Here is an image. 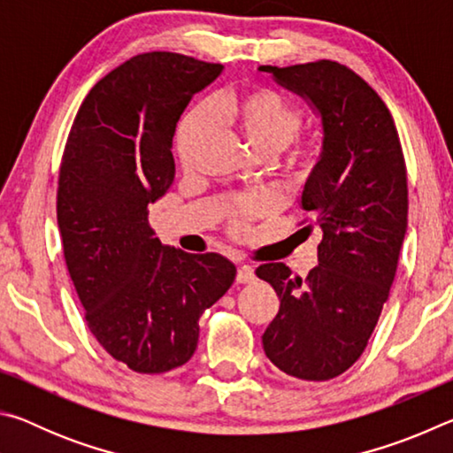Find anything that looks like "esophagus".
<instances>
[{"instance_id":"obj_1","label":"esophagus","mask_w":453,"mask_h":453,"mask_svg":"<svg viewBox=\"0 0 453 453\" xmlns=\"http://www.w3.org/2000/svg\"><path fill=\"white\" fill-rule=\"evenodd\" d=\"M235 280L240 281V283H250V281H254V280H256V272H254V267H251V265H240V267H237V275H235Z\"/></svg>"}]
</instances>
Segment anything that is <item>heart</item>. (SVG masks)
<instances>
[{"label": "heart", "instance_id": "b5f03b06", "mask_svg": "<svg viewBox=\"0 0 453 453\" xmlns=\"http://www.w3.org/2000/svg\"><path fill=\"white\" fill-rule=\"evenodd\" d=\"M211 124L232 129L259 157H275L296 140L302 127V113L286 97L267 86L227 91L211 99L208 110L191 111L181 121L175 150L183 170H191L208 148L213 135ZM318 142H305L278 165L281 178L291 186H302L318 164ZM267 199L251 197L237 205L235 229L243 227V218L267 210Z\"/></svg>", "mask_w": 453, "mask_h": 453}]
</instances>
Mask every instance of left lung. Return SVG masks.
<instances>
[{
  "label": "left lung",
  "instance_id": "left-lung-1",
  "mask_svg": "<svg viewBox=\"0 0 453 453\" xmlns=\"http://www.w3.org/2000/svg\"><path fill=\"white\" fill-rule=\"evenodd\" d=\"M321 119V151L302 191V208L324 237L318 265L302 280L286 264L256 273L280 297L262 335L283 373L332 380L364 354L388 302L408 227V175L394 118L381 97L349 67L321 59L262 65Z\"/></svg>",
  "mask_w": 453,
  "mask_h": 453
}]
</instances>
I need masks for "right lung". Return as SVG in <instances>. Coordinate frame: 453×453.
Here are the masks:
<instances>
[{
    "instance_id": "right-lung-1",
    "label": "right lung",
    "mask_w": 453,
    "mask_h": 453,
    "mask_svg": "<svg viewBox=\"0 0 453 453\" xmlns=\"http://www.w3.org/2000/svg\"><path fill=\"white\" fill-rule=\"evenodd\" d=\"M221 72L172 51L127 59L83 99L61 157L67 272L99 346L140 373L189 362L199 318L235 280L229 259L164 245L148 221V205L175 178V126Z\"/></svg>"
}]
</instances>
